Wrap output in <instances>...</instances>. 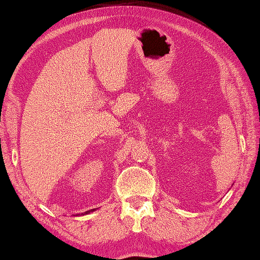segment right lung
<instances>
[{
  "label": "right lung",
  "instance_id": "add662e5",
  "mask_svg": "<svg viewBox=\"0 0 260 260\" xmlns=\"http://www.w3.org/2000/svg\"><path fill=\"white\" fill-rule=\"evenodd\" d=\"M96 209H91V210H88V211H85V212H81V214H77L76 216H81V215H87V214H90V212H93V211H95Z\"/></svg>",
  "mask_w": 260,
  "mask_h": 260
}]
</instances>
